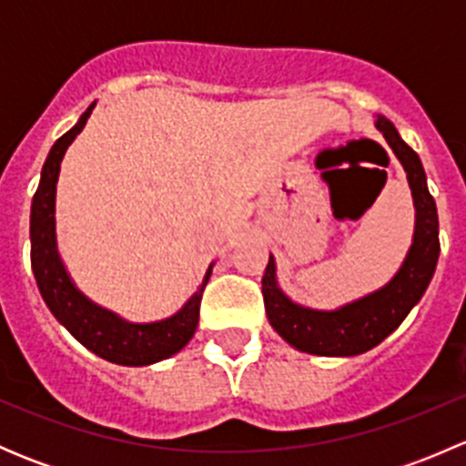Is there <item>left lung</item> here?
Instances as JSON below:
<instances>
[{
    "label": "left lung",
    "instance_id": "8db88e82",
    "mask_svg": "<svg viewBox=\"0 0 466 466\" xmlns=\"http://www.w3.org/2000/svg\"><path fill=\"white\" fill-rule=\"evenodd\" d=\"M374 126L383 133L385 142L401 162L410 185L415 203L412 246L397 275L388 284L333 311H318L295 304L277 284V266L270 255L261 279L266 316L272 329L290 347L307 354L359 356L370 351L406 320L435 275L440 257V223L420 155L403 142L392 121L383 115L377 116Z\"/></svg>",
    "mask_w": 466,
    "mask_h": 466
}]
</instances>
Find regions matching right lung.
<instances>
[{
    "label": "right lung",
    "mask_w": 466,
    "mask_h": 466,
    "mask_svg": "<svg viewBox=\"0 0 466 466\" xmlns=\"http://www.w3.org/2000/svg\"><path fill=\"white\" fill-rule=\"evenodd\" d=\"M94 106L87 107L72 130L63 135L45 159L40 173V185L31 203V268L35 275L42 299L54 313V318L89 351L101 359L128 368L153 365L168 356L177 354L194 338L200 318V299L209 281V263L203 284L187 299L185 307L167 320L157 322H128L116 313L98 307L86 298L69 277L67 268L58 255L56 241V185H58L60 162L65 150L86 128Z\"/></svg>",
    "instance_id": "1"
}]
</instances>
